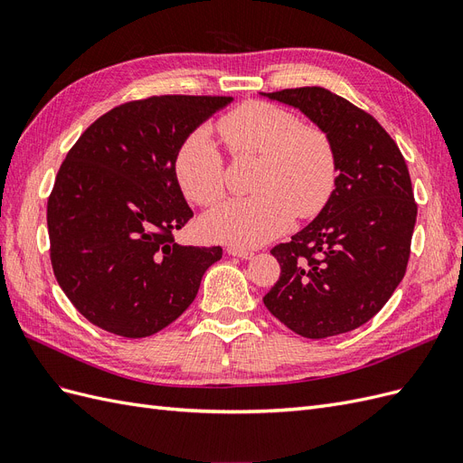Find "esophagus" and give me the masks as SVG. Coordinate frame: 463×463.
Segmentation results:
<instances>
[{
    "label": "esophagus",
    "instance_id": "1",
    "mask_svg": "<svg viewBox=\"0 0 463 463\" xmlns=\"http://www.w3.org/2000/svg\"><path fill=\"white\" fill-rule=\"evenodd\" d=\"M226 250H228V255H232V257H240V259H250V257L255 255L253 250H247V249L235 247V245H230Z\"/></svg>",
    "mask_w": 463,
    "mask_h": 463
}]
</instances>
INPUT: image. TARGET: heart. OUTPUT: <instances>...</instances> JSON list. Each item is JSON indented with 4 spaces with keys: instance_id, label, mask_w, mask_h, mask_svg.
Returning a JSON list of instances; mask_svg holds the SVG:
<instances>
[{
    "instance_id": "1",
    "label": "heart",
    "mask_w": 463,
    "mask_h": 463,
    "mask_svg": "<svg viewBox=\"0 0 463 463\" xmlns=\"http://www.w3.org/2000/svg\"><path fill=\"white\" fill-rule=\"evenodd\" d=\"M216 129L233 158H259L250 194L230 201L203 218L210 240L259 247L286 233L298 218L309 220L330 203L338 184V152L330 135L301 123L291 109L249 100L222 116ZM185 197L213 206L226 197V162L206 131L189 135L175 158Z\"/></svg>"
}]
</instances>
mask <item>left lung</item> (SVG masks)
Here are the masks:
<instances>
[{"label":"left lung","mask_w":463,"mask_h":463,"mask_svg":"<svg viewBox=\"0 0 463 463\" xmlns=\"http://www.w3.org/2000/svg\"><path fill=\"white\" fill-rule=\"evenodd\" d=\"M301 109L338 152V184L325 210L270 253L279 278L262 298L279 322L320 340L365 325L402 282L417 218L408 165L367 111L322 87L264 94Z\"/></svg>","instance_id":"left-lung-1"}]
</instances>
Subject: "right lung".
Wrapping results in <instances>:
<instances>
[{
    "label": "right lung",
    "mask_w": 463,
    "mask_h": 463,
    "mask_svg": "<svg viewBox=\"0 0 463 463\" xmlns=\"http://www.w3.org/2000/svg\"><path fill=\"white\" fill-rule=\"evenodd\" d=\"M230 96H150L98 118L79 137L48 199L55 279L94 326L123 338L165 328L197 298L222 247H185L193 218L175 175L185 138Z\"/></svg>",
    "instance_id": "right-lung-1"
}]
</instances>
